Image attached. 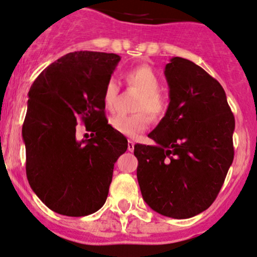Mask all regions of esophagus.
Returning a JSON list of instances; mask_svg holds the SVG:
<instances>
[{
    "label": "esophagus",
    "mask_w": 257,
    "mask_h": 257,
    "mask_svg": "<svg viewBox=\"0 0 257 257\" xmlns=\"http://www.w3.org/2000/svg\"><path fill=\"white\" fill-rule=\"evenodd\" d=\"M134 146H135V142L132 141V140H129V141H128V151L129 152L134 151Z\"/></svg>",
    "instance_id": "34e87169"
}]
</instances>
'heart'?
I'll use <instances>...</instances> for the list:
<instances>
[{"label": "heart", "instance_id": "b5f03b06", "mask_svg": "<svg viewBox=\"0 0 257 257\" xmlns=\"http://www.w3.org/2000/svg\"><path fill=\"white\" fill-rule=\"evenodd\" d=\"M125 82L129 86L140 92L136 102V111H146L152 118L159 119L167 111V99L160 92L161 80L158 73L147 65L134 67L126 71L124 74ZM119 93V85L115 78L106 80L103 90V103L106 109L115 108ZM110 125L118 134L128 138H136L144 133L149 125V117L145 112H138L134 115L117 113L110 119Z\"/></svg>", "mask_w": 257, "mask_h": 257}]
</instances>
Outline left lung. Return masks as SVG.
I'll return each instance as SVG.
<instances>
[{"label":"left lung","mask_w":257,"mask_h":257,"mask_svg":"<svg viewBox=\"0 0 257 257\" xmlns=\"http://www.w3.org/2000/svg\"><path fill=\"white\" fill-rule=\"evenodd\" d=\"M170 104L149 133L154 146L135 145L144 200L162 216L185 219L209 209L233 160L235 117L222 85L191 60L165 67Z\"/></svg>","instance_id":"left-lung-1"}]
</instances>
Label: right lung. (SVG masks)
<instances>
[{
	"label": "right lung",
	"mask_w": 257,
	"mask_h": 257,
	"mask_svg": "<svg viewBox=\"0 0 257 257\" xmlns=\"http://www.w3.org/2000/svg\"><path fill=\"white\" fill-rule=\"evenodd\" d=\"M121 57L78 51L52 63L28 92L22 138L26 174L40 200L54 212L87 216L104 205L113 165L128 141L105 117L103 90ZM79 119L91 139L78 142Z\"/></svg>",
	"instance_id": "1"
}]
</instances>
